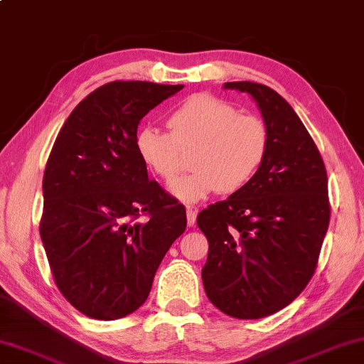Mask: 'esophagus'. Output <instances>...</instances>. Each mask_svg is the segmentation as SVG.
Masks as SVG:
<instances>
[{"mask_svg":"<svg viewBox=\"0 0 364 364\" xmlns=\"http://www.w3.org/2000/svg\"><path fill=\"white\" fill-rule=\"evenodd\" d=\"M196 210L195 208H191V206H188L186 208V218H188V226H195V223H196Z\"/></svg>","mask_w":364,"mask_h":364,"instance_id":"esophagus-1","label":"esophagus"}]
</instances>
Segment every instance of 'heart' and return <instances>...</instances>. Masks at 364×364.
Returning <instances> with one entry per match:
<instances>
[{
    "label": "heart",
    "instance_id": "obj_1",
    "mask_svg": "<svg viewBox=\"0 0 364 364\" xmlns=\"http://www.w3.org/2000/svg\"><path fill=\"white\" fill-rule=\"evenodd\" d=\"M169 133L141 126L134 149L144 168L163 181H171L185 168L193 151L190 174L169 186L178 200L196 203L220 190L231 195L248 185L269 151V129L259 116L241 114L225 100L195 95L168 116Z\"/></svg>",
    "mask_w": 364,
    "mask_h": 364
}]
</instances>
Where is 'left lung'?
Masks as SVG:
<instances>
[{"label": "left lung", "mask_w": 364, "mask_h": 364, "mask_svg": "<svg viewBox=\"0 0 364 364\" xmlns=\"http://www.w3.org/2000/svg\"><path fill=\"white\" fill-rule=\"evenodd\" d=\"M248 93L269 129V151L243 190L198 215L208 259L206 296L228 316L258 319L288 306L316 269L329 215L323 158L283 96L251 81L225 83Z\"/></svg>", "instance_id": "1"}]
</instances>
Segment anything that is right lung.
<instances>
[{"instance_id": "add662e5", "label": "right lung", "mask_w": 364, "mask_h": 364, "mask_svg": "<svg viewBox=\"0 0 364 364\" xmlns=\"http://www.w3.org/2000/svg\"><path fill=\"white\" fill-rule=\"evenodd\" d=\"M181 88L106 83L71 111L53 144L40 235L58 289L86 316L136 311L186 230L185 206L148 179L134 149L143 116Z\"/></svg>"}]
</instances>
